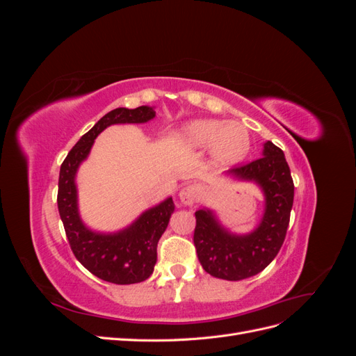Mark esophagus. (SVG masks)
Instances as JSON below:
<instances>
[{
    "instance_id": "1",
    "label": "esophagus",
    "mask_w": 356,
    "mask_h": 356,
    "mask_svg": "<svg viewBox=\"0 0 356 356\" xmlns=\"http://www.w3.org/2000/svg\"><path fill=\"white\" fill-rule=\"evenodd\" d=\"M202 196V187L199 184H188L179 191V199L184 204H195Z\"/></svg>"
}]
</instances>
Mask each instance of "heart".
<instances>
[{"mask_svg":"<svg viewBox=\"0 0 356 356\" xmlns=\"http://www.w3.org/2000/svg\"><path fill=\"white\" fill-rule=\"evenodd\" d=\"M186 141L197 148L211 147L215 160L220 163H233L250 149V135L236 122L199 120L184 129Z\"/></svg>","mask_w":356,"mask_h":356,"instance_id":"1","label":"heart"}]
</instances>
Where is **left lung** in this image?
I'll use <instances>...</instances> for the list:
<instances>
[{"instance_id": "left-lung-1", "label": "left lung", "mask_w": 356, "mask_h": 356, "mask_svg": "<svg viewBox=\"0 0 356 356\" xmlns=\"http://www.w3.org/2000/svg\"><path fill=\"white\" fill-rule=\"evenodd\" d=\"M230 172L263 187L266 212L260 227L248 236H233L209 211L200 209L193 242L204 272L225 281H242L264 270L281 250L294 202V181L284 152L272 141L266 143L260 159L238 163Z\"/></svg>"}]
</instances>
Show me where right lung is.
<instances>
[{"instance_id": "1", "label": "right lung", "mask_w": 356, "mask_h": 356, "mask_svg": "<svg viewBox=\"0 0 356 356\" xmlns=\"http://www.w3.org/2000/svg\"><path fill=\"white\" fill-rule=\"evenodd\" d=\"M154 115V110L149 106L110 111L80 138L60 165L58 209L71 251L90 273L117 285L143 282L153 273L157 260V242L168 227L170 213L174 212V200L169 197L159 207L144 212L131 227L120 233H93L80 221L74 177L79 165L88 157L95 138L105 127L115 123H145Z\"/></svg>"}]
</instances>
